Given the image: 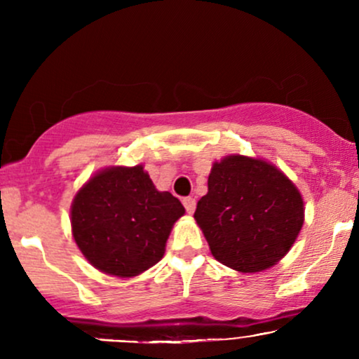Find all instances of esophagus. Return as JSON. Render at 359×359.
Segmentation results:
<instances>
[{"instance_id": "34e87169", "label": "esophagus", "mask_w": 359, "mask_h": 359, "mask_svg": "<svg viewBox=\"0 0 359 359\" xmlns=\"http://www.w3.org/2000/svg\"><path fill=\"white\" fill-rule=\"evenodd\" d=\"M182 203H184L185 211H187L189 214H192L194 211H196V199H194V197H185Z\"/></svg>"}]
</instances>
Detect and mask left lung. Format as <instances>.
Listing matches in <instances>:
<instances>
[{
	"mask_svg": "<svg viewBox=\"0 0 359 359\" xmlns=\"http://www.w3.org/2000/svg\"><path fill=\"white\" fill-rule=\"evenodd\" d=\"M194 217L217 262L255 273L273 266L292 248L304 224V201L275 165L229 155L212 165L208 194Z\"/></svg>",
	"mask_w": 359,
	"mask_h": 359,
	"instance_id": "1",
	"label": "left lung"
}]
</instances>
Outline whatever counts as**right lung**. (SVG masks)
<instances>
[{"mask_svg":"<svg viewBox=\"0 0 359 359\" xmlns=\"http://www.w3.org/2000/svg\"><path fill=\"white\" fill-rule=\"evenodd\" d=\"M184 212L177 197L156 191L143 165L108 167L74 197L72 236L94 269L137 277L162 259L172 226Z\"/></svg>","mask_w":359,"mask_h":359,"instance_id":"right-lung-1","label":"right lung"}]
</instances>
